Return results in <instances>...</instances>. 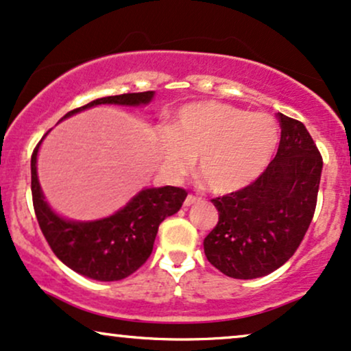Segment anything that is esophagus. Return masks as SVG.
Wrapping results in <instances>:
<instances>
[{
    "instance_id": "esophagus-1",
    "label": "esophagus",
    "mask_w": 351,
    "mask_h": 351,
    "mask_svg": "<svg viewBox=\"0 0 351 351\" xmlns=\"http://www.w3.org/2000/svg\"><path fill=\"white\" fill-rule=\"evenodd\" d=\"M197 201H199V197L193 196V194H189V196H186L183 206H184V207H189V206H193V204H196Z\"/></svg>"
}]
</instances>
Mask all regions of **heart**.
<instances>
[{
	"mask_svg": "<svg viewBox=\"0 0 351 351\" xmlns=\"http://www.w3.org/2000/svg\"><path fill=\"white\" fill-rule=\"evenodd\" d=\"M278 137V124L269 113L214 100L193 101L175 113L171 128L158 132V167L167 178H178L196 158L207 188L230 194L263 175Z\"/></svg>",
	"mask_w": 351,
	"mask_h": 351,
	"instance_id": "obj_1",
	"label": "heart"
}]
</instances>
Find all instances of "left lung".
Wrapping results in <instances>:
<instances>
[{
	"label": "left lung",
	"instance_id": "1",
	"mask_svg": "<svg viewBox=\"0 0 351 351\" xmlns=\"http://www.w3.org/2000/svg\"><path fill=\"white\" fill-rule=\"evenodd\" d=\"M277 155L254 183L212 199L219 223L204 239L207 261L232 278L251 280L295 254L316 208L322 157L303 123L278 113Z\"/></svg>",
	"mask_w": 351,
	"mask_h": 351
}]
</instances>
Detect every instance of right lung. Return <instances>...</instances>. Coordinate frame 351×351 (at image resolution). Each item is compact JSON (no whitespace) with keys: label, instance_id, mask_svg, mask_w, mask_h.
Here are the masks:
<instances>
[{"label":"right lung","instance_id":"obj_1","mask_svg":"<svg viewBox=\"0 0 351 351\" xmlns=\"http://www.w3.org/2000/svg\"><path fill=\"white\" fill-rule=\"evenodd\" d=\"M155 92L101 97L66 113L60 121L97 105L143 106L154 100ZM48 134V132H47ZM42 137L32 154V199L40 230L58 259L74 272L99 282L130 277L149 259L158 225L180 210L186 194L175 186L144 188L114 214L97 220H69L53 208L43 194L37 173Z\"/></svg>","mask_w":351,"mask_h":351}]
</instances>
